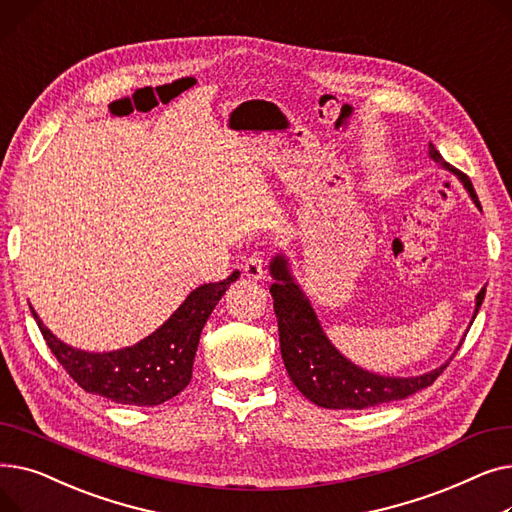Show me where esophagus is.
<instances>
[{"label": "esophagus", "instance_id": "34e87169", "mask_svg": "<svg viewBox=\"0 0 512 512\" xmlns=\"http://www.w3.org/2000/svg\"><path fill=\"white\" fill-rule=\"evenodd\" d=\"M242 274L251 280H261L265 274V263H263V255L261 253H251L245 261H242Z\"/></svg>", "mask_w": 512, "mask_h": 512}]
</instances>
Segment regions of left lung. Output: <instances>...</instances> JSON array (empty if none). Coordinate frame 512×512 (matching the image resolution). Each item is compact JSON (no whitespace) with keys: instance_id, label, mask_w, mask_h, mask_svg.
<instances>
[{"instance_id":"left-lung-1","label":"left lung","mask_w":512,"mask_h":512,"mask_svg":"<svg viewBox=\"0 0 512 512\" xmlns=\"http://www.w3.org/2000/svg\"><path fill=\"white\" fill-rule=\"evenodd\" d=\"M429 157L459 176L471 199L479 207L469 176L456 172L450 164H446L432 143H429ZM270 270L276 280L270 286V292L278 317L280 353L284 367L292 384L299 388L305 398L315 402L317 407L359 411L378 407L384 405V402L407 398L421 388L432 386L438 380V375L448 367L446 363L434 371L417 375V378H384V375L369 373L353 365L326 338L303 290L292 280L286 259L282 255L274 257ZM483 297H486V288H481L477 294L475 315L483 303Z\"/></svg>"}]
</instances>
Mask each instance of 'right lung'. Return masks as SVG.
Returning a JSON list of instances; mask_svg holds the SVG:
<instances>
[{"label": "right lung", "instance_id": "obj_1", "mask_svg": "<svg viewBox=\"0 0 512 512\" xmlns=\"http://www.w3.org/2000/svg\"><path fill=\"white\" fill-rule=\"evenodd\" d=\"M236 278L238 272H232L220 282L199 286L159 330L139 344L112 353H87L64 344L43 326L33 307L31 311L51 353L85 392L120 405L155 407L191 382L201 330Z\"/></svg>", "mask_w": 512, "mask_h": 512}]
</instances>
